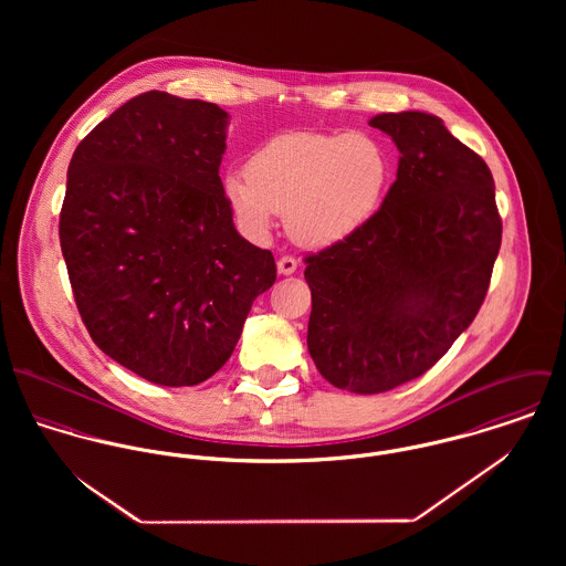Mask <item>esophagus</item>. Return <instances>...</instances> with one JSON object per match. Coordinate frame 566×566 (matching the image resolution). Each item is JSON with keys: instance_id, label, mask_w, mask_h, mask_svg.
Wrapping results in <instances>:
<instances>
[{"instance_id": "1", "label": "esophagus", "mask_w": 566, "mask_h": 566, "mask_svg": "<svg viewBox=\"0 0 566 566\" xmlns=\"http://www.w3.org/2000/svg\"><path fill=\"white\" fill-rule=\"evenodd\" d=\"M276 268H279V274H294L296 268H298V261L292 256V254H283L279 261H276Z\"/></svg>"}]
</instances>
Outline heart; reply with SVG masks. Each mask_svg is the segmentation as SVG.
I'll list each match as a JSON object with an SVG mask.
<instances>
[{"label": "heart", "instance_id": "obj_1", "mask_svg": "<svg viewBox=\"0 0 566 566\" xmlns=\"http://www.w3.org/2000/svg\"><path fill=\"white\" fill-rule=\"evenodd\" d=\"M388 182L390 157L377 139L294 130L256 148L245 174L229 171L222 191L250 233H268L276 213H285L296 242L331 245L377 213Z\"/></svg>", "mask_w": 566, "mask_h": 566}]
</instances>
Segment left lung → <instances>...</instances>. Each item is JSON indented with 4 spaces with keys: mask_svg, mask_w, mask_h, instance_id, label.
Here are the masks:
<instances>
[{
    "mask_svg": "<svg viewBox=\"0 0 566 566\" xmlns=\"http://www.w3.org/2000/svg\"><path fill=\"white\" fill-rule=\"evenodd\" d=\"M401 159L381 209L353 235L305 256L310 355L355 395L424 375L475 321L501 248L494 180L440 117L370 119Z\"/></svg>",
    "mask_w": 566,
    "mask_h": 566,
    "instance_id": "obj_1",
    "label": "left lung"
}]
</instances>
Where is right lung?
Returning <instances> with one entry per match:
<instances>
[{"mask_svg": "<svg viewBox=\"0 0 566 566\" xmlns=\"http://www.w3.org/2000/svg\"><path fill=\"white\" fill-rule=\"evenodd\" d=\"M218 104L148 91L99 122L70 163L61 248L91 339L146 381L216 375L259 294L270 250L235 231Z\"/></svg>", "mask_w": 566, "mask_h": 566, "instance_id": "obj_1", "label": "right lung"}]
</instances>
